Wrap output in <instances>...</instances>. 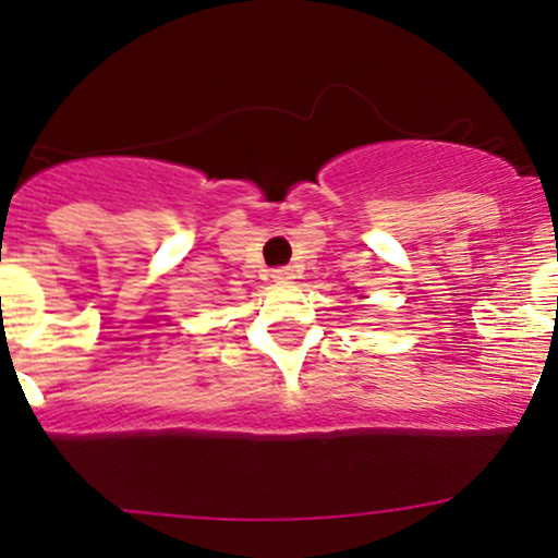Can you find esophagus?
Listing matches in <instances>:
<instances>
[{
	"label": "esophagus",
	"mask_w": 558,
	"mask_h": 558,
	"mask_svg": "<svg viewBox=\"0 0 558 558\" xmlns=\"http://www.w3.org/2000/svg\"><path fill=\"white\" fill-rule=\"evenodd\" d=\"M293 278H296V272H293V267H275V270H272V280H275V283H291Z\"/></svg>",
	"instance_id": "esophagus-1"
}]
</instances>
